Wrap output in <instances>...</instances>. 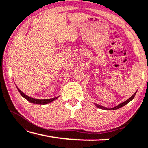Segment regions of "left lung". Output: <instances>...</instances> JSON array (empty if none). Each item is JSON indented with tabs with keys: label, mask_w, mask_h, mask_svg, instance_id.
<instances>
[{
	"label": "left lung",
	"mask_w": 148,
	"mask_h": 148,
	"mask_svg": "<svg viewBox=\"0 0 148 148\" xmlns=\"http://www.w3.org/2000/svg\"><path fill=\"white\" fill-rule=\"evenodd\" d=\"M136 93H137V92H135V94H133V96L131 97V98H129L128 99V100H127L126 101H125V102L121 103V104H119V105H117V106H116L113 107V108H106V107H104V106H101V105H99V104H95V106H96V107H98V108L103 109V110H116V109L120 108H121V107L124 106L125 105H126V104H128L129 102H130L132 100L133 98H134V97H135V94H136Z\"/></svg>",
	"instance_id": "8db88e82"
}]
</instances>
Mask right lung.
I'll return each instance as SVG.
<instances>
[{"label": "right lung", "mask_w": 148, "mask_h": 148, "mask_svg": "<svg viewBox=\"0 0 148 148\" xmlns=\"http://www.w3.org/2000/svg\"><path fill=\"white\" fill-rule=\"evenodd\" d=\"M17 90L19 91L20 94L24 98H25L26 100L27 101H29V102L31 103H33V104H49V103L53 102L54 100H56V99L58 98V97H56V98H50V99H44V100H40V99H36V98H31V97L28 96L27 95H26L25 94H24L23 92H21V90H19V88H17Z\"/></svg>", "instance_id": "obj_1"}]
</instances>
